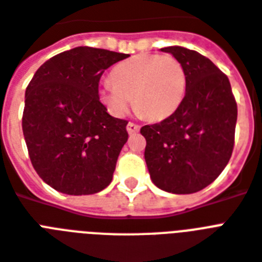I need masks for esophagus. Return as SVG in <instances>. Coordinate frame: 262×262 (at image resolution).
I'll return each instance as SVG.
<instances>
[{
	"label": "esophagus",
	"mask_w": 262,
	"mask_h": 262,
	"mask_svg": "<svg viewBox=\"0 0 262 262\" xmlns=\"http://www.w3.org/2000/svg\"><path fill=\"white\" fill-rule=\"evenodd\" d=\"M126 129H127V133H129V135H135V133H137V132L140 130V126L133 122H129L127 123Z\"/></svg>",
	"instance_id": "esophagus-1"
}]
</instances>
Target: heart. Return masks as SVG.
<instances>
[{
    "mask_svg": "<svg viewBox=\"0 0 262 262\" xmlns=\"http://www.w3.org/2000/svg\"><path fill=\"white\" fill-rule=\"evenodd\" d=\"M111 81L99 84L98 98L107 111L122 118L133 102L140 115L162 121L178 110L186 92V73L171 55L139 54L115 65Z\"/></svg>",
    "mask_w": 262,
    "mask_h": 262,
    "instance_id": "heart-1",
    "label": "heart"
}]
</instances>
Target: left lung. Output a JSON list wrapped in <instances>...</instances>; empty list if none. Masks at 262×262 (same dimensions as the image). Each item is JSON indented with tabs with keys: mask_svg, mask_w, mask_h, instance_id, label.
I'll use <instances>...</instances> for the list:
<instances>
[{
	"mask_svg": "<svg viewBox=\"0 0 262 262\" xmlns=\"http://www.w3.org/2000/svg\"><path fill=\"white\" fill-rule=\"evenodd\" d=\"M160 50L182 63L186 92L171 117L140 129L147 140L144 158L159 189L190 194L211 185L227 166L238 110L227 76L211 59L181 46Z\"/></svg>",
	"mask_w": 262,
	"mask_h": 262,
	"instance_id": "1",
	"label": "left lung"
}]
</instances>
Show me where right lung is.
<instances>
[{"label": "right lung", "mask_w": 262, "mask_h": 262, "mask_svg": "<svg viewBox=\"0 0 262 262\" xmlns=\"http://www.w3.org/2000/svg\"><path fill=\"white\" fill-rule=\"evenodd\" d=\"M129 54L80 46L43 63L26 90L23 133L35 171L55 190L94 194L110 185L127 121L98 98L107 68Z\"/></svg>", "instance_id": "add662e5"}]
</instances>
